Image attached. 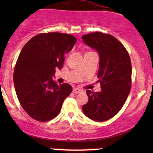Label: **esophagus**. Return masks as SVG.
Listing matches in <instances>:
<instances>
[{"label":"esophagus","mask_w":153,"mask_h":153,"mask_svg":"<svg viewBox=\"0 0 153 153\" xmlns=\"http://www.w3.org/2000/svg\"><path fill=\"white\" fill-rule=\"evenodd\" d=\"M82 91L80 90V89H78V88H74L73 90V94H80V93H81Z\"/></svg>","instance_id":"esophagus-1"}]
</instances>
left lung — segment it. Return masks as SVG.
Listing matches in <instances>:
<instances>
[{
	"label": "left lung",
	"instance_id": "left-lung-1",
	"mask_svg": "<svg viewBox=\"0 0 153 153\" xmlns=\"http://www.w3.org/2000/svg\"><path fill=\"white\" fill-rule=\"evenodd\" d=\"M81 39L99 52L100 66L97 77L101 88L100 92L86 91L88 101L82 109L92 120L103 122L118 113L130 92V57L124 45L111 34L93 32L83 35Z\"/></svg>",
	"mask_w": 153,
	"mask_h": 153
}]
</instances>
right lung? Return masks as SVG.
<instances>
[{"label":"right lung","mask_w":153,"mask_h":153,"mask_svg":"<svg viewBox=\"0 0 153 153\" xmlns=\"http://www.w3.org/2000/svg\"><path fill=\"white\" fill-rule=\"evenodd\" d=\"M76 41L71 34L41 33L21 51L13 73L15 90L21 106L35 120L47 122L57 117L73 91L68 83L57 85L52 75L56 68H62L65 55Z\"/></svg>","instance_id":"1"}]
</instances>
